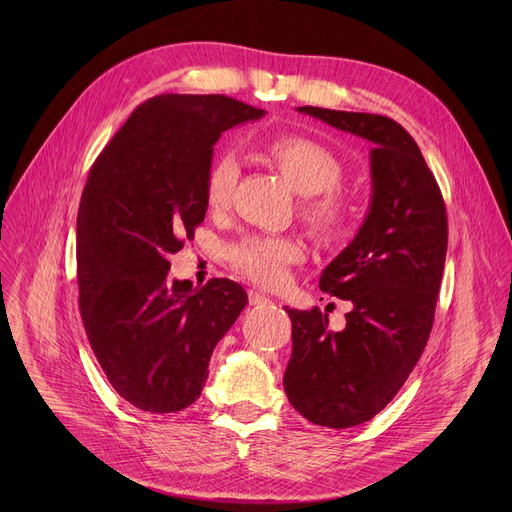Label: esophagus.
I'll use <instances>...</instances> for the list:
<instances>
[{"label": "esophagus", "instance_id": "esophagus-1", "mask_svg": "<svg viewBox=\"0 0 512 512\" xmlns=\"http://www.w3.org/2000/svg\"><path fill=\"white\" fill-rule=\"evenodd\" d=\"M249 303L251 305H267L270 303V299H267L265 294H261L259 290H249Z\"/></svg>", "mask_w": 512, "mask_h": 512}]
</instances>
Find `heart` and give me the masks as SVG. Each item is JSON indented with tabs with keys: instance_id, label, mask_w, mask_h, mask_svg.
I'll list each match as a JSON object with an SVG mask.
<instances>
[{
	"instance_id": "obj_1",
	"label": "heart",
	"mask_w": 512,
	"mask_h": 512,
	"mask_svg": "<svg viewBox=\"0 0 512 512\" xmlns=\"http://www.w3.org/2000/svg\"><path fill=\"white\" fill-rule=\"evenodd\" d=\"M263 151L294 191L305 197L301 215L307 228L319 238L340 236L351 222V205L336 188L342 180L340 159L326 145L299 134L267 141ZM236 178L238 164L232 155L224 153L211 161L205 176V203L211 213L228 209ZM301 257V242L290 236L251 234L228 249L234 270L265 288L282 286L288 267Z\"/></svg>"
}]
</instances>
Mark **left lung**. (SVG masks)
Segmentation results:
<instances>
[{
  "instance_id": "obj_1",
  "label": "left lung",
  "mask_w": 512,
  "mask_h": 512,
  "mask_svg": "<svg viewBox=\"0 0 512 512\" xmlns=\"http://www.w3.org/2000/svg\"><path fill=\"white\" fill-rule=\"evenodd\" d=\"M299 112L373 147L367 218L319 278V288L351 301L346 328L328 313L288 309L292 355L284 373L290 405L315 425L344 429L378 415L417 365L434 313L448 247L440 186L411 134L378 114L303 105Z\"/></svg>"
}]
</instances>
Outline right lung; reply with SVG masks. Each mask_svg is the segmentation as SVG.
Returning a JSON list of instances; mask_svg holds the SVG:
<instances>
[{"label": "right lung", "mask_w": 512, "mask_h": 512, "mask_svg": "<svg viewBox=\"0 0 512 512\" xmlns=\"http://www.w3.org/2000/svg\"><path fill=\"white\" fill-rule=\"evenodd\" d=\"M263 114L226 95H157L91 166L76 218L80 315L107 380L141 411L193 405L215 344L249 301L228 278L170 280L168 257L205 220L213 145Z\"/></svg>", "instance_id": "right-lung-1"}]
</instances>
